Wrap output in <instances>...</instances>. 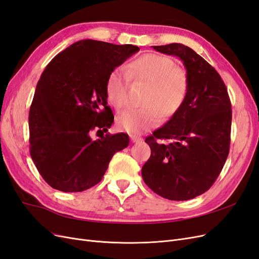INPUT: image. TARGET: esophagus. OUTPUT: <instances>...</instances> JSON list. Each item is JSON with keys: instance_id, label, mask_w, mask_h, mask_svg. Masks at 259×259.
Masks as SVG:
<instances>
[{"instance_id": "1", "label": "esophagus", "mask_w": 259, "mask_h": 259, "mask_svg": "<svg viewBox=\"0 0 259 259\" xmlns=\"http://www.w3.org/2000/svg\"><path fill=\"white\" fill-rule=\"evenodd\" d=\"M130 138L132 140V143H142L143 142V138L139 137V136H136V135H130Z\"/></svg>"}]
</instances>
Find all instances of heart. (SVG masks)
<instances>
[{
	"instance_id": "1",
	"label": "heart",
	"mask_w": 259,
	"mask_h": 259,
	"mask_svg": "<svg viewBox=\"0 0 259 259\" xmlns=\"http://www.w3.org/2000/svg\"><path fill=\"white\" fill-rule=\"evenodd\" d=\"M128 77L133 82L147 84L142 103L146 106L127 109L117 116V126L131 134H140L159 122L173 116L182 107L188 89L186 71L175 67L166 56L145 54L126 67V74L115 69L109 74L106 93L114 108L121 109L127 101Z\"/></svg>"
}]
</instances>
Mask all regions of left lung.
Masks as SVG:
<instances>
[{"label":"left lung","mask_w":259,"mask_h":259,"mask_svg":"<svg viewBox=\"0 0 259 259\" xmlns=\"http://www.w3.org/2000/svg\"><path fill=\"white\" fill-rule=\"evenodd\" d=\"M175 56L186 69L188 89L179 110L145 142L151 155L142 168L146 185L171 201L193 199L207 191L229 153L231 104L221 75L186 45L152 46ZM156 139H168V145Z\"/></svg>","instance_id":"8db88e82"}]
</instances>
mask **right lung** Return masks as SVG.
Masks as SVG:
<instances>
[{
  "label": "right lung",
  "instance_id": "obj_1",
  "mask_svg": "<svg viewBox=\"0 0 259 259\" xmlns=\"http://www.w3.org/2000/svg\"><path fill=\"white\" fill-rule=\"evenodd\" d=\"M138 46L81 40L55 56L36 84L29 112L30 154L54 189L81 192L97 185L127 134L100 136L114 116L107 106L106 84L113 70Z\"/></svg>",
  "mask_w": 259,
  "mask_h": 259
}]
</instances>
